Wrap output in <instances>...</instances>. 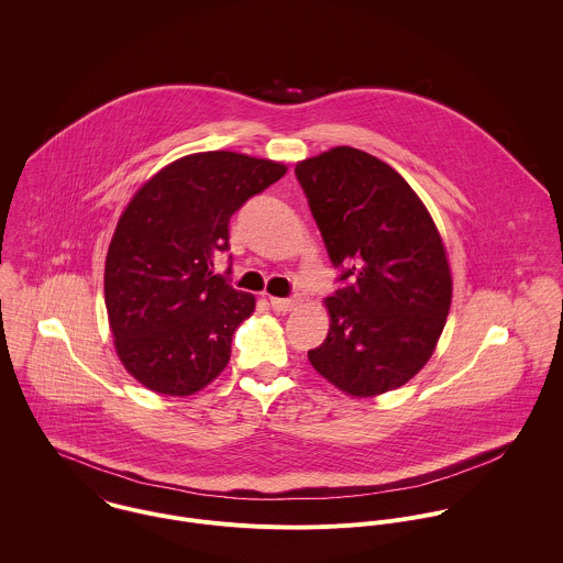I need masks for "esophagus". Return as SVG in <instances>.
<instances>
[{
	"label": "esophagus",
	"mask_w": 563,
	"mask_h": 563,
	"mask_svg": "<svg viewBox=\"0 0 563 563\" xmlns=\"http://www.w3.org/2000/svg\"><path fill=\"white\" fill-rule=\"evenodd\" d=\"M297 306V299H279V297H271V308L275 312H290Z\"/></svg>",
	"instance_id": "obj_1"
}]
</instances>
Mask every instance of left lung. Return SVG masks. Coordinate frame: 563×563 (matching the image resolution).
Instances as JSON below:
<instances>
[{
  "mask_svg": "<svg viewBox=\"0 0 563 563\" xmlns=\"http://www.w3.org/2000/svg\"><path fill=\"white\" fill-rule=\"evenodd\" d=\"M295 173L342 282L310 364L351 397L395 390L429 362L449 317L440 232L401 175L366 152L333 147Z\"/></svg>",
  "mask_w": 563,
  "mask_h": 563,
  "instance_id": "8db88e82",
  "label": "left lung"
}]
</instances>
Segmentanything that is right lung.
<instances>
[{
	"label": "right lung",
	"instance_id": "1",
	"mask_svg": "<svg viewBox=\"0 0 563 563\" xmlns=\"http://www.w3.org/2000/svg\"><path fill=\"white\" fill-rule=\"evenodd\" d=\"M284 175L282 162L203 152L170 162L132 197L103 292L114 349L139 384L188 397L223 373L255 297L214 275V260L230 249L232 214Z\"/></svg>",
	"mask_w": 563,
	"mask_h": 563
}]
</instances>
